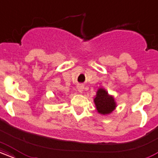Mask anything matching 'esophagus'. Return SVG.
<instances>
[{
  "label": "esophagus",
  "mask_w": 158,
  "mask_h": 158,
  "mask_svg": "<svg viewBox=\"0 0 158 158\" xmlns=\"http://www.w3.org/2000/svg\"><path fill=\"white\" fill-rule=\"evenodd\" d=\"M77 90L79 93H82L84 90V85H77Z\"/></svg>",
  "instance_id": "34e87169"
}]
</instances>
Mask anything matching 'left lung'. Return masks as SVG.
<instances>
[{"label": "left lung", "instance_id": "8db88e82", "mask_svg": "<svg viewBox=\"0 0 158 158\" xmlns=\"http://www.w3.org/2000/svg\"><path fill=\"white\" fill-rule=\"evenodd\" d=\"M94 102L97 112L102 115H108L117 108V102L114 97L103 88H98L97 94L94 98Z\"/></svg>", "mask_w": 158, "mask_h": 158}]
</instances>
